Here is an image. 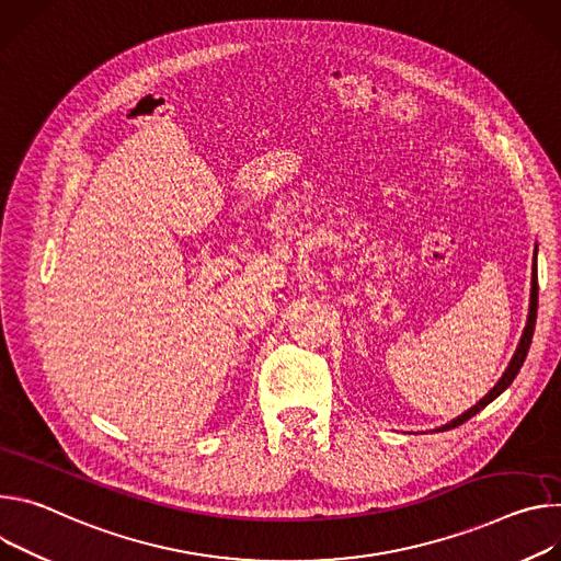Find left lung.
Masks as SVG:
<instances>
[{
	"mask_svg": "<svg viewBox=\"0 0 561 561\" xmlns=\"http://www.w3.org/2000/svg\"><path fill=\"white\" fill-rule=\"evenodd\" d=\"M535 261H533V276H530V305H528V319H526V328H524V332H522V339H519V345H517V350H515V354H513V358H511V363H508V367H506V371L502 375V379L494 383V388L477 403V405H472L470 410H466L463 414H459L457 419H453L450 423H446V425H442V427H437L439 432H444V430H453V427H457V425H461V423H466L468 419H472L474 414H479L488 403H492L496 397H500L513 381H515V377L519 375V369H522V365H524V360H526V354H528V347H530V341H533V332H535V321H537V247H535V256H533Z\"/></svg>",
	"mask_w": 561,
	"mask_h": 561,
	"instance_id": "obj_1",
	"label": "left lung"
}]
</instances>
